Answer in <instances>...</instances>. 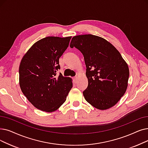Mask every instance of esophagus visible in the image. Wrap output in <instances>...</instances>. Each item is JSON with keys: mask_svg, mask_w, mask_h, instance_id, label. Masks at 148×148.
Returning a JSON list of instances; mask_svg holds the SVG:
<instances>
[{"mask_svg": "<svg viewBox=\"0 0 148 148\" xmlns=\"http://www.w3.org/2000/svg\"><path fill=\"white\" fill-rule=\"evenodd\" d=\"M77 81H78V77H75L74 78V83H77Z\"/></svg>", "mask_w": 148, "mask_h": 148, "instance_id": "1", "label": "esophagus"}]
</instances>
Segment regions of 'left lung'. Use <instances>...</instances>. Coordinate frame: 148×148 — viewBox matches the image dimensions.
<instances>
[{"label": "left lung", "instance_id": "8db88e82", "mask_svg": "<svg viewBox=\"0 0 148 148\" xmlns=\"http://www.w3.org/2000/svg\"><path fill=\"white\" fill-rule=\"evenodd\" d=\"M70 47L84 57L88 80L83 92L85 100L100 110L114 106L125 94L130 75L119 51L105 38L92 34L73 37Z\"/></svg>", "mask_w": 148, "mask_h": 148}]
</instances>
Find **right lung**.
Returning a JSON list of instances; mask_svg holds the SVG:
<instances>
[{"instance_id": "1", "label": "right lung", "mask_w": 148, "mask_h": 148, "mask_svg": "<svg viewBox=\"0 0 148 148\" xmlns=\"http://www.w3.org/2000/svg\"><path fill=\"white\" fill-rule=\"evenodd\" d=\"M71 36L47 37L36 42L24 55L19 66V85L35 108L56 111L66 101L73 87L72 79L61 73L59 58L69 46Z\"/></svg>"}]
</instances>
